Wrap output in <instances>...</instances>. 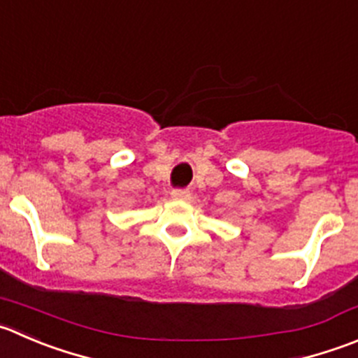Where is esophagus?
Returning a JSON list of instances; mask_svg holds the SVG:
<instances>
[{
    "mask_svg": "<svg viewBox=\"0 0 358 358\" xmlns=\"http://www.w3.org/2000/svg\"><path fill=\"white\" fill-rule=\"evenodd\" d=\"M173 199H178V201H187L190 197L189 190H183V189H175L171 192Z\"/></svg>",
    "mask_w": 358,
    "mask_h": 358,
    "instance_id": "1",
    "label": "esophagus"
}]
</instances>
